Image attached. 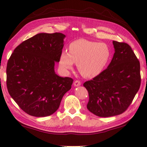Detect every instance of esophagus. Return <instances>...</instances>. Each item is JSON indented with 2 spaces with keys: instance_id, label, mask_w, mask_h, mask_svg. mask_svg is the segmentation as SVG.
Returning <instances> with one entry per match:
<instances>
[{
  "instance_id": "obj_1",
  "label": "esophagus",
  "mask_w": 147,
  "mask_h": 147,
  "mask_svg": "<svg viewBox=\"0 0 147 147\" xmlns=\"http://www.w3.org/2000/svg\"><path fill=\"white\" fill-rule=\"evenodd\" d=\"M81 85V82L80 81H78V80H76V81H74V86H75V87H78V86H80Z\"/></svg>"
}]
</instances>
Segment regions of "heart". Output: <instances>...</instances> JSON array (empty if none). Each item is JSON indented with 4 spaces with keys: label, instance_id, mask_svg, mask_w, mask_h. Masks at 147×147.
<instances>
[{
    "label": "heart",
    "instance_id": "b5f03b06",
    "mask_svg": "<svg viewBox=\"0 0 147 147\" xmlns=\"http://www.w3.org/2000/svg\"><path fill=\"white\" fill-rule=\"evenodd\" d=\"M111 57V51L105 43L79 39L69 44L68 53L61 52L59 65L67 72L76 63L77 69L84 78L98 76L105 68Z\"/></svg>",
    "mask_w": 147,
    "mask_h": 147
}]
</instances>
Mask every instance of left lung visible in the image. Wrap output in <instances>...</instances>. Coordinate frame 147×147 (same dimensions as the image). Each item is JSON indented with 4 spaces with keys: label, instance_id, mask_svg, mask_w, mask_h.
<instances>
[{
    "label": "left lung",
    "instance_id": "8db88e82",
    "mask_svg": "<svg viewBox=\"0 0 147 147\" xmlns=\"http://www.w3.org/2000/svg\"><path fill=\"white\" fill-rule=\"evenodd\" d=\"M115 53L106 69L84 84L89 93L87 108L102 117L123 113L141 85L140 63L130 45L113 41Z\"/></svg>",
    "mask_w": 147,
    "mask_h": 147
}]
</instances>
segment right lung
Listing matches in <instances>:
<instances>
[{
  "instance_id": "1",
  "label": "right lung",
  "mask_w": 147,
  "mask_h": 147,
  "mask_svg": "<svg viewBox=\"0 0 147 147\" xmlns=\"http://www.w3.org/2000/svg\"><path fill=\"white\" fill-rule=\"evenodd\" d=\"M65 35L39 33L14 50L7 64V88L23 110L34 117L56 112L73 80L54 71L64 45Z\"/></svg>"
}]
</instances>
